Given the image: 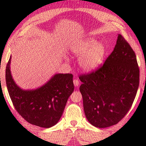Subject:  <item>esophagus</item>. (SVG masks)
<instances>
[{
  "instance_id": "esophagus-1",
  "label": "esophagus",
  "mask_w": 146,
  "mask_h": 146,
  "mask_svg": "<svg viewBox=\"0 0 146 146\" xmlns=\"http://www.w3.org/2000/svg\"><path fill=\"white\" fill-rule=\"evenodd\" d=\"M73 84H74V85H75V86L78 87L80 83H79V81H78V80L75 79V80H73Z\"/></svg>"
}]
</instances>
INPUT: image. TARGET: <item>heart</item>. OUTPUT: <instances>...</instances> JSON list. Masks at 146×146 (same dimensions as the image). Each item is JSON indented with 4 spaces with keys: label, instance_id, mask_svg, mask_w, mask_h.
I'll list each match as a JSON object with an SVG mask.
<instances>
[{
    "label": "heart",
    "instance_id": "heart-1",
    "mask_svg": "<svg viewBox=\"0 0 146 146\" xmlns=\"http://www.w3.org/2000/svg\"><path fill=\"white\" fill-rule=\"evenodd\" d=\"M74 56L80 58V68L86 72H91L98 69L102 64L105 56V46L98 43L93 38H88L71 47Z\"/></svg>",
    "mask_w": 146,
    "mask_h": 146
}]
</instances>
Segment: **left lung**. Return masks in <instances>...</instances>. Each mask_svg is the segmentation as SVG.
<instances>
[{"label": "left lung", "instance_id": "8db88e82", "mask_svg": "<svg viewBox=\"0 0 146 146\" xmlns=\"http://www.w3.org/2000/svg\"><path fill=\"white\" fill-rule=\"evenodd\" d=\"M135 53L121 34L103 66L80 76L86 117L99 128L117 124L130 109L139 86Z\"/></svg>", "mask_w": 146, "mask_h": 146}]
</instances>
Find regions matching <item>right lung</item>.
I'll return each instance as SVG.
<instances>
[{"label":"right lung","mask_w":146,"mask_h":146,"mask_svg":"<svg viewBox=\"0 0 146 146\" xmlns=\"http://www.w3.org/2000/svg\"><path fill=\"white\" fill-rule=\"evenodd\" d=\"M10 60L6 69L7 88L13 105L27 121L34 125L50 128L56 125L63 114L68 99L74 91L73 75L55 74L43 86L23 90L11 75Z\"/></svg>","instance_id":"obj_1"}]
</instances>
